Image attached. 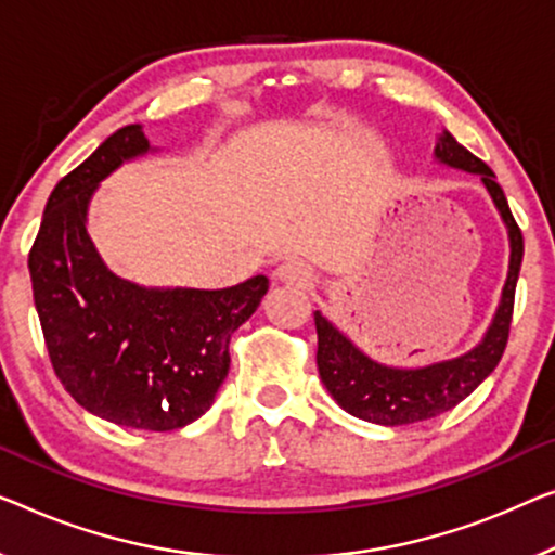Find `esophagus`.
Returning <instances> with one entry per match:
<instances>
[{"label": "esophagus", "mask_w": 555, "mask_h": 555, "mask_svg": "<svg viewBox=\"0 0 555 555\" xmlns=\"http://www.w3.org/2000/svg\"><path fill=\"white\" fill-rule=\"evenodd\" d=\"M274 276H276V281H284V284H294V286H304V288L313 284L311 267L299 259H288L284 263H279Z\"/></svg>", "instance_id": "obj_1"}]
</instances>
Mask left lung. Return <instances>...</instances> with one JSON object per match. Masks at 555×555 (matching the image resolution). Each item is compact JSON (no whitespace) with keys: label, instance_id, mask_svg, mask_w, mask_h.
<instances>
[{"label":"left lung","instance_id":"8db88e82","mask_svg":"<svg viewBox=\"0 0 555 555\" xmlns=\"http://www.w3.org/2000/svg\"><path fill=\"white\" fill-rule=\"evenodd\" d=\"M434 162L441 167L459 169L481 179L486 192L499 211L508 234V274L501 288L491 324L486 326L481 341L459 357L441 359L424 366H391L359 349L334 321L321 311H313L319 334L317 366L321 384L326 386L338 406L361 421L378 426L418 424L451 411L476 391L491 371L499 366L508 341V326L514 317L516 281L524 261V236L508 209L506 194L495 181V173L486 164L461 146L451 131L438 129L434 144Z\"/></svg>","mask_w":555,"mask_h":555}]
</instances>
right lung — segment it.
<instances>
[{
  "mask_svg": "<svg viewBox=\"0 0 555 555\" xmlns=\"http://www.w3.org/2000/svg\"><path fill=\"white\" fill-rule=\"evenodd\" d=\"M152 152L142 124H129L66 173L44 206L29 274L49 359L74 401L112 424L173 431L211 409L229 338L269 279L209 292L142 286L106 267L87 231L89 204L109 173Z\"/></svg>",
  "mask_w": 555,
  "mask_h": 555,
  "instance_id": "1",
  "label": "right lung"
}]
</instances>
